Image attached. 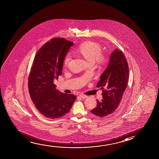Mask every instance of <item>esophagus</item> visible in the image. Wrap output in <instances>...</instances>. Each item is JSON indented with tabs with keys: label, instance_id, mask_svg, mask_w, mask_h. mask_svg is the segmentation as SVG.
I'll list each match as a JSON object with an SVG mask.
<instances>
[{
	"label": "esophagus",
	"instance_id": "1",
	"mask_svg": "<svg viewBox=\"0 0 159 159\" xmlns=\"http://www.w3.org/2000/svg\"><path fill=\"white\" fill-rule=\"evenodd\" d=\"M79 96H80V97H81V98H83V99H84V98H87V97H88V96H86L85 94H80V95H79Z\"/></svg>",
	"mask_w": 159,
	"mask_h": 159
}]
</instances>
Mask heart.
<instances>
[{
	"label": "heart",
	"mask_w": 159,
	"mask_h": 159,
	"mask_svg": "<svg viewBox=\"0 0 159 159\" xmlns=\"http://www.w3.org/2000/svg\"><path fill=\"white\" fill-rule=\"evenodd\" d=\"M77 52L91 63H93L95 61L98 63H102L104 61V57L102 54L101 46L93 42L83 43L79 46ZM71 58L72 56L70 53L66 54L63 60L65 66H67L68 65L71 61Z\"/></svg>",
	"instance_id": "b5f03b06"
}]
</instances>
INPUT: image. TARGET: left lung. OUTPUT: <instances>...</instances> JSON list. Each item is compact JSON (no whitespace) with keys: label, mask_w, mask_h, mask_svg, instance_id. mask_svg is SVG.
I'll list each match as a JSON object with an SVG mask.
<instances>
[{"label":"left lung","mask_w":159,"mask_h":159,"mask_svg":"<svg viewBox=\"0 0 159 159\" xmlns=\"http://www.w3.org/2000/svg\"><path fill=\"white\" fill-rule=\"evenodd\" d=\"M129 68L122 51L116 48L111 53L108 67L100 77L97 88L102 91L103 99L97 101L91 113L98 117H106L115 111L122 99L129 80Z\"/></svg>","instance_id":"1"}]
</instances>
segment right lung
I'll return each mask as SVG.
<instances>
[{"label": "right lung", "instance_id": "right-lung-1", "mask_svg": "<svg viewBox=\"0 0 159 159\" xmlns=\"http://www.w3.org/2000/svg\"><path fill=\"white\" fill-rule=\"evenodd\" d=\"M73 42L53 38L37 52L28 78L31 99L39 112L48 118L57 119L68 113L76 97L56 90L53 80L62 74L63 60Z\"/></svg>", "mask_w": 159, "mask_h": 159}]
</instances>
